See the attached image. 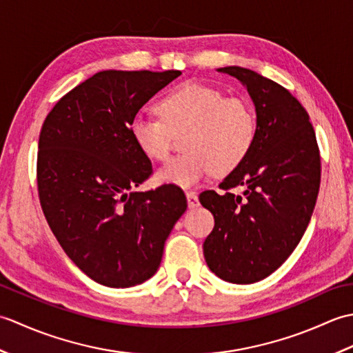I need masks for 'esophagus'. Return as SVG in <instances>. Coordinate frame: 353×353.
Segmentation results:
<instances>
[{
    "label": "esophagus",
    "mask_w": 353,
    "mask_h": 353,
    "mask_svg": "<svg viewBox=\"0 0 353 353\" xmlns=\"http://www.w3.org/2000/svg\"><path fill=\"white\" fill-rule=\"evenodd\" d=\"M186 199H188V206L192 209V208H197L199 206V197L196 192H186Z\"/></svg>",
    "instance_id": "1"
}]
</instances>
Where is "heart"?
<instances>
[{"mask_svg": "<svg viewBox=\"0 0 353 353\" xmlns=\"http://www.w3.org/2000/svg\"><path fill=\"white\" fill-rule=\"evenodd\" d=\"M159 118L134 115L130 137L139 152L152 161H165L172 134L185 132L186 152L156 172V182L191 188L214 171L226 176L249 156L258 121L252 104L243 97H224L216 88L196 81L176 86L157 103Z\"/></svg>", "mask_w": 353, "mask_h": 353, "instance_id": "b5f03b06", "label": "heart"}]
</instances>
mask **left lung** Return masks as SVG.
I'll return each instance as SVG.
<instances>
[{
  "instance_id": "obj_1",
  "label": "left lung",
  "mask_w": 353,
  "mask_h": 353,
  "mask_svg": "<svg viewBox=\"0 0 353 353\" xmlns=\"http://www.w3.org/2000/svg\"><path fill=\"white\" fill-rule=\"evenodd\" d=\"M238 79L256 112L249 156L224 177V192L200 203L215 226L203 243L208 267L232 283H254L279 268L301 241L320 188V154L310 115L287 89L252 70H216ZM241 185L243 196L230 192Z\"/></svg>"
}]
</instances>
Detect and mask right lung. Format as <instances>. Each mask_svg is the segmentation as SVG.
<instances>
[{
  "instance_id": "obj_1",
  "label": "right lung",
  "mask_w": 353,
  "mask_h": 353,
  "mask_svg": "<svg viewBox=\"0 0 353 353\" xmlns=\"http://www.w3.org/2000/svg\"><path fill=\"white\" fill-rule=\"evenodd\" d=\"M181 74L97 72L62 97L43 121L37 190L45 219L74 264L106 287L150 279L188 206L176 185L134 191L152 162L130 137L138 110Z\"/></svg>"
}]
</instances>
